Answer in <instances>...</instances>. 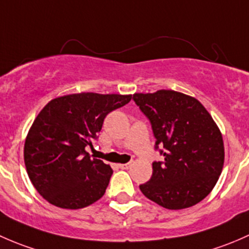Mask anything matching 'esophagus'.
Instances as JSON below:
<instances>
[{"instance_id": "esophagus-1", "label": "esophagus", "mask_w": 249, "mask_h": 249, "mask_svg": "<svg viewBox=\"0 0 249 249\" xmlns=\"http://www.w3.org/2000/svg\"><path fill=\"white\" fill-rule=\"evenodd\" d=\"M120 168L121 169H129V166H130V163H125V164H120Z\"/></svg>"}]
</instances>
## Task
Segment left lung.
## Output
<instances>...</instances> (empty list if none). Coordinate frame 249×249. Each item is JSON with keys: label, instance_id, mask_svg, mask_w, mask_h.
<instances>
[{"label": "left lung", "instance_id": "8db88e82", "mask_svg": "<svg viewBox=\"0 0 249 249\" xmlns=\"http://www.w3.org/2000/svg\"><path fill=\"white\" fill-rule=\"evenodd\" d=\"M133 101L147 117L164 156L140 184L143 196L169 210L200 202L218 181L224 163L222 134L211 115L193 97L171 89L135 93Z\"/></svg>", "mask_w": 249, "mask_h": 249}]
</instances>
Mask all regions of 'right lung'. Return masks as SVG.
Segmentation results:
<instances>
[{
  "instance_id": "1",
  "label": "right lung",
  "mask_w": 249,
  "mask_h": 249,
  "mask_svg": "<svg viewBox=\"0 0 249 249\" xmlns=\"http://www.w3.org/2000/svg\"><path fill=\"white\" fill-rule=\"evenodd\" d=\"M130 99L87 92L58 97L43 107L27 134L24 158L31 182L45 200L76 210L104 196L112 169L89 157L86 147L93 148L107 115Z\"/></svg>"
}]
</instances>
